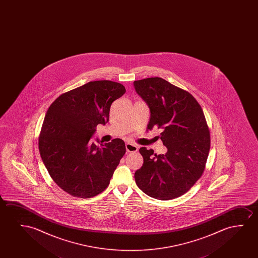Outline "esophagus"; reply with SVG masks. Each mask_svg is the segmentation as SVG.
<instances>
[{
  "label": "esophagus",
  "mask_w": 258,
  "mask_h": 258,
  "mask_svg": "<svg viewBox=\"0 0 258 258\" xmlns=\"http://www.w3.org/2000/svg\"><path fill=\"white\" fill-rule=\"evenodd\" d=\"M126 151H127V152H138V146H137V145H132V144H126Z\"/></svg>",
  "instance_id": "34e87169"
}]
</instances>
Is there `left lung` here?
I'll list each match as a JSON object with an SVG mask.
<instances>
[{"label":"left lung","instance_id":"8db88e82","mask_svg":"<svg viewBox=\"0 0 258 258\" xmlns=\"http://www.w3.org/2000/svg\"><path fill=\"white\" fill-rule=\"evenodd\" d=\"M134 86L150 108L147 130L161 128L160 139L167 148L159 155L139 149L144 164L135 173L136 183L151 198H179L199 180L208 158L211 137L203 109L189 92L163 78L138 80Z\"/></svg>","mask_w":258,"mask_h":258}]
</instances>
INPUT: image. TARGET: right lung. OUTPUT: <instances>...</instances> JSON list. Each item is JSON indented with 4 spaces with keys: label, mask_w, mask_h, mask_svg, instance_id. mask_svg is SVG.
I'll use <instances>...</instances> for the list:
<instances>
[{
    "label": "right lung",
    "mask_w": 258,
    "mask_h": 258,
    "mask_svg": "<svg viewBox=\"0 0 258 258\" xmlns=\"http://www.w3.org/2000/svg\"><path fill=\"white\" fill-rule=\"evenodd\" d=\"M125 92L116 82H89L59 96L47 110L39 153L53 181L72 197L91 198L105 190L125 154L120 138L104 145L89 142L97 125L109 120L112 103Z\"/></svg>",
    "instance_id": "right-lung-1"
}]
</instances>
